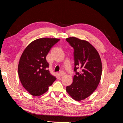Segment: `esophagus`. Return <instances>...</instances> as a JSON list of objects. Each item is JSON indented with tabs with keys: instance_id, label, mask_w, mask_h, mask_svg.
<instances>
[{
	"instance_id": "1",
	"label": "esophagus",
	"mask_w": 123,
	"mask_h": 123,
	"mask_svg": "<svg viewBox=\"0 0 123 123\" xmlns=\"http://www.w3.org/2000/svg\"><path fill=\"white\" fill-rule=\"evenodd\" d=\"M59 74H60V75H61V76H63V75H65V73L64 71H61L60 72H59Z\"/></svg>"
}]
</instances>
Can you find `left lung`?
<instances>
[{
  "label": "left lung",
  "instance_id": "obj_1",
  "mask_svg": "<svg viewBox=\"0 0 123 123\" xmlns=\"http://www.w3.org/2000/svg\"><path fill=\"white\" fill-rule=\"evenodd\" d=\"M66 41L73 48L75 72L73 83L67 86L66 91L74 99L81 100L97 88L102 76L101 59L97 50L87 41L73 37Z\"/></svg>",
  "mask_w": 123,
  "mask_h": 123
}]
</instances>
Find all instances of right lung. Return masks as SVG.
Masks as SVG:
<instances>
[{
	"mask_svg": "<svg viewBox=\"0 0 123 123\" xmlns=\"http://www.w3.org/2000/svg\"><path fill=\"white\" fill-rule=\"evenodd\" d=\"M59 39L43 38L30 43L22 54L18 73L23 87L30 94L40 96L49 90L56 77L48 70L46 56Z\"/></svg>",
	"mask_w": 123,
	"mask_h": 123,
	"instance_id": "obj_1",
	"label": "right lung"
}]
</instances>
